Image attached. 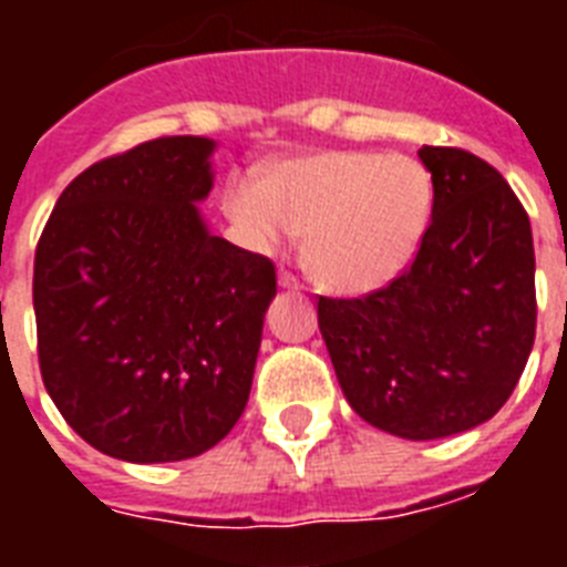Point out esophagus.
<instances>
[{"instance_id":"34e87169","label":"esophagus","mask_w":567,"mask_h":567,"mask_svg":"<svg viewBox=\"0 0 567 567\" xmlns=\"http://www.w3.org/2000/svg\"><path fill=\"white\" fill-rule=\"evenodd\" d=\"M279 288H285V291H300L302 285L297 276L288 274V270H282V274H279Z\"/></svg>"}]
</instances>
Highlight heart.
Listing matches in <instances>:
<instances>
[{
    "label": "heart",
    "mask_w": 567,
    "mask_h": 567,
    "mask_svg": "<svg viewBox=\"0 0 567 567\" xmlns=\"http://www.w3.org/2000/svg\"><path fill=\"white\" fill-rule=\"evenodd\" d=\"M226 214L256 252L306 235V265L341 293L385 288L412 265L432 220L435 185L400 153H318L276 167L270 182L238 179Z\"/></svg>",
    "instance_id": "1"
}]
</instances>
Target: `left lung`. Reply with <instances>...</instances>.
<instances>
[{"label": "left lung", "mask_w": 567, "mask_h": 567, "mask_svg": "<svg viewBox=\"0 0 567 567\" xmlns=\"http://www.w3.org/2000/svg\"><path fill=\"white\" fill-rule=\"evenodd\" d=\"M435 203L412 267L362 300L320 297L318 323L355 414L409 441L501 412L536 341V252L518 196L492 164L417 150Z\"/></svg>", "instance_id": "1"}]
</instances>
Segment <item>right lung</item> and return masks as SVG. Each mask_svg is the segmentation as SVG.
I'll use <instances>...</instances> for the list:
<instances>
[{
    "instance_id": "1",
    "label": "right lung",
    "mask_w": 567,
    "mask_h": 567,
    "mask_svg": "<svg viewBox=\"0 0 567 567\" xmlns=\"http://www.w3.org/2000/svg\"><path fill=\"white\" fill-rule=\"evenodd\" d=\"M208 137L146 141L79 173L34 252L43 385L105 456L153 465L212 450L249 400L270 258L212 235Z\"/></svg>"
}]
</instances>
